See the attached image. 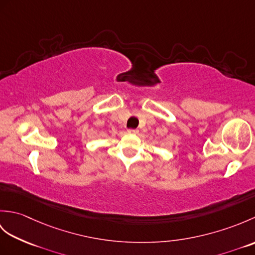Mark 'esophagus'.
Masks as SVG:
<instances>
[{"label": "esophagus", "mask_w": 255, "mask_h": 255, "mask_svg": "<svg viewBox=\"0 0 255 255\" xmlns=\"http://www.w3.org/2000/svg\"><path fill=\"white\" fill-rule=\"evenodd\" d=\"M129 133H132V134H137L139 132L138 129H128L127 130Z\"/></svg>", "instance_id": "obj_1"}]
</instances>
